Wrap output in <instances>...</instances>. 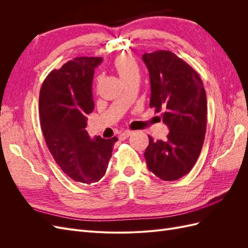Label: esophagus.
<instances>
[{
	"label": "esophagus",
	"instance_id": "34e87169",
	"mask_svg": "<svg viewBox=\"0 0 248 248\" xmlns=\"http://www.w3.org/2000/svg\"><path fill=\"white\" fill-rule=\"evenodd\" d=\"M131 134H132V131H130V130H125V131H123L122 133H120L119 139H120V140H125V139H127L128 137H130Z\"/></svg>",
	"mask_w": 248,
	"mask_h": 248
}]
</instances>
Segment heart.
<instances>
[{
  "label": "heart",
  "mask_w": 248,
  "mask_h": 248,
  "mask_svg": "<svg viewBox=\"0 0 248 248\" xmlns=\"http://www.w3.org/2000/svg\"><path fill=\"white\" fill-rule=\"evenodd\" d=\"M112 66L123 80L128 79L134 74H139V67L132 56L123 54L115 58Z\"/></svg>",
  "instance_id": "heart-1"
}]
</instances>
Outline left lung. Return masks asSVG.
<instances>
[{
  "instance_id": "1",
  "label": "left lung",
  "mask_w": 248,
  "mask_h": 248,
  "mask_svg": "<svg viewBox=\"0 0 248 248\" xmlns=\"http://www.w3.org/2000/svg\"><path fill=\"white\" fill-rule=\"evenodd\" d=\"M149 70L150 108L162 114L170 132L153 140L144 153L149 170L164 181H174L191 170L204 144L207 97L202 81L191 66L169 50L142 55Z\"/></svg>"
}]
</instances>
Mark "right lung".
Masks as SVG:
<instances>
[{"label":"right lung","instance_id":"1","mask_svg":"<svg viewBox=\"0 0 248 248\" xmlns=\"http://www.w3.org/2000/svg\"><path fill=\"white\" fill-rule=\"evenodd\" d=\"M101 57H78L52 70L39 95L41 130L58 166L76 182L91 184L104 176L116 137L91 140L87 115L94 109L92 81Z\"/></svg>","mask_w":248,"mask_h":248}]
</instances>
